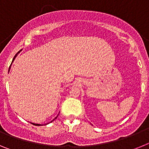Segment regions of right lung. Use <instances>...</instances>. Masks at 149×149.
Wrapping results in <instances>:
<instances>
[{"mask_svg": "<svg viewBox=\"0 0 149 149\" xmlns=\"http://www.w3.org/2000/svg\"><path fill=\"white\" fill-rule=\"evenodd\" d=\"M18 53H19V52H18ZM16 55H17V54H16ZM16 55H15V56H14V58H13V60H14V59L15 58V56H16ZM9 70H10V69H9ZM56 117H57V116H56ZM56 118H55V119H56ZM54 119H53V120L51 121V122H53V121L54 120ZM32 124H33V125H36V126H40V125H40V124H34V123H32Z\"/></svg>", "mask_w": 149, "mask_h": 149, "instance_id": "1", "label": "right lung"}]
</instances>
